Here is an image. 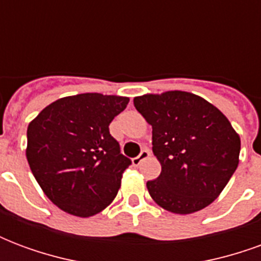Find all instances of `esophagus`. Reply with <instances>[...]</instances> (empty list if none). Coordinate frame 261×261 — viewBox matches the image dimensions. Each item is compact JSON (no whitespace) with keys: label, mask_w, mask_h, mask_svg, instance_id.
Instances as JSON below:
<instances>
[{"label":"esophagus","mask_w":261,"mask_h":261,"mask_svg":"<svg viewBox=\"0 0 261 261\" xmlns=\"http://www.w3.org/2000/svg\"><path fill=\"white\" fill-rule=\"evenodd\" d=\"M147 158H149V151H148V149H142L138 156L133 158V165H134V166H140L142 161H145Z\"/></svg>","instance_id":"obj_1"}]
</instances>
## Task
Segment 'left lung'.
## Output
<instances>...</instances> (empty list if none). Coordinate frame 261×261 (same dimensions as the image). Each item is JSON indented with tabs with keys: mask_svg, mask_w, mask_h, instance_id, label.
Masks as SVG:
<instances>
[{
	"mask_svg": "<svg viewBox=\"0 0 261 261\" xmlns=\"http://www.w3.org/2000/svg\"><path fill=\"white\" fill-rule=\"evenodd\" d=\"M134 106L152 125V151L162 166L147 181L153 201L173 214L196 213L221 194L239 164L241 138L224 113L194 93H147Z\"/></svg>",
	"mask_w": 261,
	"mask_h": 261,
	"instance_id": "obj_1",
	"label": "left lung"
}]
</instances>
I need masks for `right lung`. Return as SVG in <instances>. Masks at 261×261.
Returning a JSON list of instances; mask_svg holds the SVG:
<instances>
[{"instance_id":"add662e5","label":"right lung","mask_w":261,"mask_h":261,"mask_svg":"<svg viewBox=\"0 0 261 261\" xmlns=\"http://www.w3.org/2000/svg\"><path fill=\"white\" fill-rule=\"evenodd\" d=\"M128 97L81 93L50 103L28 125L26 158L53 204L88 218L117 196L131 161L120 153L109 124Z\"/></svg>"}]
</instances>
